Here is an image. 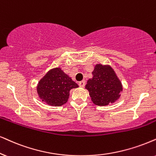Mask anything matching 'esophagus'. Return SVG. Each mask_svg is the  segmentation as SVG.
Here are the masks:
<instances>
[{
	"instance_id": "1",
	"label": "esophagus",
	"mask_w": 156,
	"mask_h": 156,
	"mask_svg": "<svg viewBox=\"0 0 156 156\" xmlns=\"http://www.w3.org/2000/svg\"><path fill=\"white\" fill-rule=\"evenodd\" d=\"M78 85H79L80 87H84L85 85H86V81L85 80H81V81L78 83Z\"/></svg>"
}]
</instances>
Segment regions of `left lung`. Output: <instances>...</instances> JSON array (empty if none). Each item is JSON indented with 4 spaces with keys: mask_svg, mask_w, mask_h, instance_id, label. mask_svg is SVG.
<instances>
[{
    "mask_svg": "<svg viewBox=\"0 0 156 156\" xmlns=\"http://www.w3.org/2000/svg\"><path fill=\"white\" fill-rule=\"evenodd\" d=\"M92 75L93 78L88 80L85 88L89 92L93 103L106 106L119 99L122 85L111 66L96 65Z\"/></svg>",
    "mask_w": 156,
    "mask_h": 156,
    "instance_id": "left-lung-1",
    "label": "left lung"
}]
</instances>
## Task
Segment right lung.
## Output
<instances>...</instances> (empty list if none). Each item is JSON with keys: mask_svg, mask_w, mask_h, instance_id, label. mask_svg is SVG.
<instances>
[{"mask_svg": "<svg viewBox=\"0 0 156 156\" xmlns=\"http://www.w3.org/2000/svg\"><path fill=\"white\" fill-rule=\"evenodd\" d=\"M78 87V85L60 68L51 69L39 80L37 94L42 101L48 105L60 106L68 101L70 90Z\"/></svg>", "mask_w": 156, "mask_h": 156, "instance_id": "add662e5", "label": "right lung"}]
</instances>
